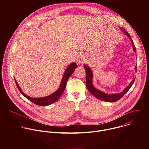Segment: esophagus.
I'll return each mask as SVG.
<instances>
[{
  "label": "esophagus",
  "mask_w": 149,
  "mask_h": 149,
  "mask_svg": "<svg viewBox=\"0 0 149 149\" xmlns=\"http://www.w3.org/2000/svg\"><path fill=\"white\" fill-rule=\"evenodd\" d=\"M86 62V58L84 56H78L77 58V62L78 63H83Z\"/></svg>",
  "instance_id": "obj_1"
}]
</instances>
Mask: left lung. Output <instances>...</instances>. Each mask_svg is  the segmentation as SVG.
Listing matches in <instances>:
<instances>
[{
	"label": "left lung",
	"mask_w": 149,
	"mask_h": 149,
	"mask_svg": "<svg viewBox=\"0 0 149 149\" xmlns=\"http://www.w3.org/2000/svg\"><path fill=\"white\" fill-rule=\"evenodd\" d=\"M121 29L123 31V32L124 33V34H125L127 37L129 38L132 44L133 45V51L136 54V47L134 46V44L133 43V41L132 39V38L130 37V35L123 28H121ZM84 68L86 70V86L87 89L88 90V91L94 96L95 97L101 100L102 101H105V102H116L118 100H119L120 98H121L129 90V89L131 88V87L132 86V85L133 84L134 82V79L135 78L131 81V82L130 83V84L127 86L126 88H125V89L121 93H118V94H107L105 93L104 92H102L99 90H98L97 88H96L93 85V72L91 70V68H90V67H88L87 65H84ZM135 70L136 71L137 70V65L135 67Z\"/></svg>",
	"instance_id": "left-lung-1"
}]
</instances>
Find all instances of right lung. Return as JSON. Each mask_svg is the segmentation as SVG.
Here are the masks:
<instances>
[{
  "label": "right lung",
  "instance_id": "1",
  "mask_svg": "<svg viewBox=\"0 0 149 149\" xmlns=\"http://www.w3.org/2000/svg\"><path fill=\"white\" fill-rule=\"evenodd\" d=\"M77 68V65L76 64L75 62H72L71 63L68 65V67L65 70L64 74H63V75L62 78L61 82L59 88L58 90L53 93L52 94L48 95L47 97H40V98H32L27 95H26L24 92H22V90L20 89V87L19 86V85L15 79V81L16 83V86L19 90V91L21 93L24 97H25L27 99L30 100L31 102L33 103L38 105H41V106H47L51 104H53L54 102H56V101L58 100L59 97L61 96L62 93L64 91L65 87H66V84L67 82L70 78V77L72 74L74 72V70Z\"/></svg>",
  "mask_w": 149,
  "mask_h": 149
}]
</instances>
